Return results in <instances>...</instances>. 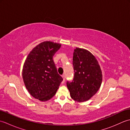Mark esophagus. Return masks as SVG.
<instances>
[{
	"label": "esophagus",
	"instance_id": "1",
	"mask_svg": "<svg viewBox=\"0 0 130 130\" xmlns=\"http://www.w3.org/2000/svg\"><path fill=\"white\" fill-rule=\"evenodd\" d=\"M62 79H63V81H65V75H62Z\"/></svg>",
	"mask_w": 130,
	"mask_h": 130
}]
</instances>
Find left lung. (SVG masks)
<instances>
[{
    "label": "left lung",
    "instance_id": "8db88e82",
    "mask_svg": "<svg viewBox=\"0 0 130 130\" xmlns=\"http://www.w3.org/2000/svg\"><path fill=\"white\" fill-rule=\"evenodd\" d=\"M74 77L67 85L71 98L78 102L89 100L98 92L102 72L98 60L87 50L76 47L73 54Z\"/></svg>",
    "mask_w": 130,
    "mask_h": 130
}]
</instances>
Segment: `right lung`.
Masks as SVG:
<instances>
[{"mask_svg":"<svg viewBox=\"0 0 130 130\" xmlns=\"http://www.w3.org/2000/svg\"><path fill=\"white\" fill-rule=\"evenodd\" d=\"M61 46L51 41L41 42L29 52L24 63L22 77L26 89L41 101L53 97L63 80L53 60Z\"/></svg>","mask_w":130,"mask_h":130,"instance_id":"1","label":"right lung"}]
</instances>
